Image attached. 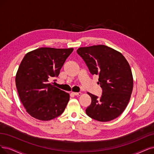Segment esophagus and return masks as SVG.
<instances>
[{"label":"esophagus","instance_id":"obj_1","mask_svg":"<svg viewBox=\"0 0 154 154\" xmlns=\"http://www.w3.org/2000/svg\"><path fill=\"white\" fill-rule=\"evenodd\" d=\"M73 95L75 96H80L81 94V92H78V93H75V92H72V93Z\"/></svg>","mask_w":154,"mask_h":154}]
</instances>
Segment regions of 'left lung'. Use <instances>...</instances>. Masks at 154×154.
<instances>
[{
	"label": "left lung",
	"mask_w": 154,
	"mask_h": 154,
	"mask_svg": "<svg viewBox=\"0 0 154 154\" xmlns=\"http://www.w3.org/2000/svg\"><path fill=\"white\" fill-rule=\"evenodd\" d=\"M77 54L84 61L92 75H98L101 96L90 93L91 103L86 114L94 120L107 122L120 116L126 109L132 93L133 79L126 59L105 45L80 48Z\"/></svg>",
	"instance_id": "1"
}]
</instances>
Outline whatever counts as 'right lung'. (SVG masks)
Wrapping results in <instances>:
<instances>
[{"mask_svg":"<svg viewBox=\"0 0 154 154\" xmlns=\"http://www.w3.org/2000/svg\"><path fill=\"white\" fill-rule=\"evenodd\" d=\"M73 49L41 48L26 54L16 75V86L23 105L29 114L50 121L64 112L69 94L50 83L58 77Z\"/></svg>","mask_w":154,"mask_h":154,"instance_id":"obj_1","label":"right lung"}]
</instances>
